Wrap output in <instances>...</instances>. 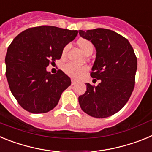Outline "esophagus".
I'll return each instance as SVG.
<instances>
[{
  "instance_id": "esophagus-1",
  "label": "esophagus",
  "mask_w": 152,
  "mask_h": 152,
  "mask_svg": "<svg viewBox=\"0 0 152 152\" xmlns=\"http://www.w3.org/2000/svg\"><path fill=\"white\" fill-rule=\"evenodd\" d=\"M75 84H76V81H75V80H73V79H72V85H75Z\"/></svg>"
}]
</instances>
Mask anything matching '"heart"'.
Segmentation results:
<instances>
[{
	"instance_id": "b5f03b06",
	"label": "heart",
	"mask_w": 152,
	"mask_h": 152,
	"mask_svg": "<svg viewBox=\"0 0 152 152\" xmlns=\"http://www.w3.org/2000/svg\"><path fill=\"white\" fill-rule=\"evenodd\" d=\"M77 45L79 49L84 52L86 56H89L94 51V45L92 42L86 39H80L77 40ZM68 50V45H65L63 48L61 56L64 58L66 56L67 52ZM63 71L67 75L74 79H78L84 75H85L88 72V67L87 66H77L72 63H67L63 67Z\"/></svg>"
}]
</instances>
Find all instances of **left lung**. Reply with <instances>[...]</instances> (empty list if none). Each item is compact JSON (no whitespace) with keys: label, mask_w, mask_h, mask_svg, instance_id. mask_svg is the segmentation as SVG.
<instances>
[{"label":"left lung","mask_w":152,"mask_h":152,"mask_svg":"<svg viewBox=\"0 0 152 152\" xmlns=\"http://www.w3.org/2000/svg\"><path fill=\"white\" fill-rule=\"evenodd\" d=\"M96 51L91 76L97 86L87 83V91L78 97L82 110L95 118H107L125 106L135 87L137 58L127 39L110 29L79 30Z\"/></svg>","instance_id":"left-lung-1"}]
</instances>
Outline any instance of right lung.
Returning <instances> with one entry per match:
<instances>
[{
  "instance_id": "1",
  "label": "right lung",
  "mask_w": 152,
  "mask_h": 152,
  "mask_svg": "<svg viewBox=\"0 0 152 152\" xmlns=\"http://www.w3.org/2000/svg\"><path fill=\"white\" fill-rule=\"evenodd\" d=\"M77 30L52 26L29 28L17 35L5 58L6 77L13 96L24 110L45 113L57 106L72 84L62 71L52 75L49 63L60 59L62 49L75 39Z\"/></svg>"
}]
</instances>
